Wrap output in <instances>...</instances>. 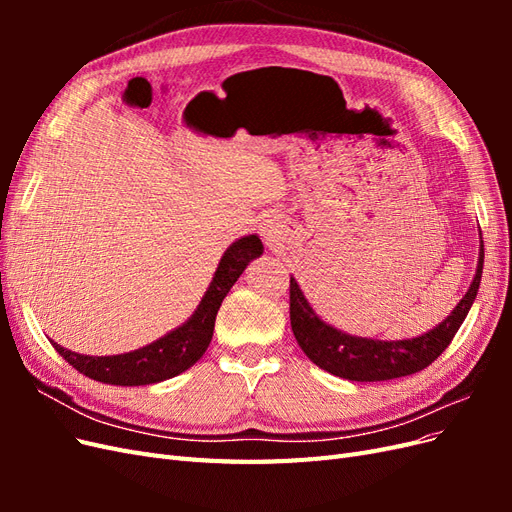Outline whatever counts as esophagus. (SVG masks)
<instances>
[{"label":"esophagus","instance_id":"1","mask_svg":"<svg viewBox=\"0 0 512 512\" xmlns=\"http://www.w3.org/2000/svg\"><path fill=\"white\" fill-rule=\"evenodd\" d=\"M260 235H262V239H265L267 243H275L277 239H280V235H282L280 224H277L271 218L265 220V222H262V226H260Z\"/></svg>","mask_w":512,"mask_h":512}]
</instances>
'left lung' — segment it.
<instances>
[{"label": "left lung", "mask_w": 512, "mask_h": 512, "mask_svg": "<svg viewBox=\"0 0 512 512\" xmlns=\"http://www.w3.org/2000/svg\"><path fill=\"white\" fill-rule=\"evenodd\" d=\"M483 243H480L478 267L474 282L466 292L453 314L448 316L436 329L429 333L401 339V342H380V339H365L346 335L322 322L314 309L305 301L299 284L290 277V324L301 350L320 369L333 376L354 380V382H378L410 376L429 367L453 342L455 333L466 320L470 307L476 299L483 275Z\"/></svg>", "instance_id": "left-lung-1"}]
</instances>
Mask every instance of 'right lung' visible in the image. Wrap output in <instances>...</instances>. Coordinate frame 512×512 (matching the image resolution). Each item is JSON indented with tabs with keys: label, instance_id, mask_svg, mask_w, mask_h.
<instances>
[{
	"label": "right lung",
	"instance_id": "add662e5",
	"mask_svg": "<svg viewBox=\"0 0 512 512\" xmlns=\"http://www.w3.org/2000/svg\"><path fill=\"white\" fill-rule=\"evenodd\" d=\"M260 254L262 243L256 235L243 237L232 243L222 256L220 267L215 271L213 282L194 316L183 327L164 335L158 342L145 348L117 356H85L61 348L55 342L51 344L76 371L104 384L141 386L179 376L181 371L190 369L209 348L215 316H218L224 297L235 286L239 275L245 271L247 262Z\"/></svg>",
	"mask_w": 512,
	"mask_h": 512
}]
</instances>
